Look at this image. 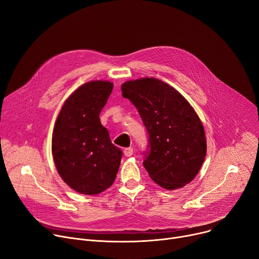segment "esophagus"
I'll list each match as a JSON object with an SVG mask.
<instances>
[{"mask_svg": "<svg viewBox=\"0 0 259 259\" xmlns=\"http://www.w3.org/2000/svg\"><path fill=\"white\" fill-rule=\"evenodd\" d=\"M124 154H125V156H127V157L132 156V155H133V149L132 148H126L124 150Z\"/></svg>", "mask_w": 259, "mask_h": 259, "instance_id": "esophagus-1", "label": "esophagus"}]
</instances>
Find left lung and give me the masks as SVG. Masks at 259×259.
Returning a JSON list of instances; mask_svg holds the SVG:
<instances>
[{
    "instance_id": "left-lung-1",
    "label": "left lung",
    "mask_w": 259,
    "mask_h": 259,
    "mask_svg": "<svg viewBox=\"0 0 259 259\" xmlns=\"http://www.w3.org/2000/svg\"><path fill=\"white\" fill-rule=\"evenodd\" d=\"M122 93L139 110L148 131L143 164L151 179L168 191L191 182L207 148L203 125L191 104L155 78L127 81Z\"/></svg>"
}]
</instances>
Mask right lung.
<instances>
[{"instance_id":"right-lung-1","label":"right lung","mask_w":259,"mask_h":259,"mask_svg":"<svg viewBox=\"0 0 259 259\" xmlns=\"http://www.w3.org/2000/svg\"><path fill=\"white\" fill-rule=\"evenodd\" d=\"M109 81L81 85L63 104L56 119L52 154L62 180L74 191L97 195L113 183L123 152L115 147L100 113L112 92Z\"/></svg>"}]
</instances>
